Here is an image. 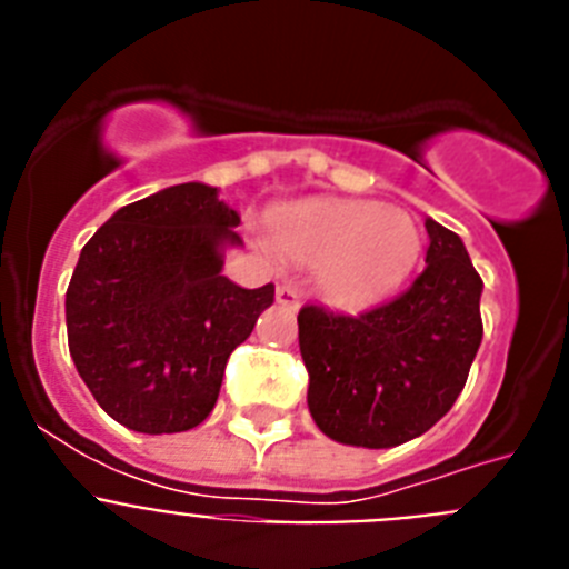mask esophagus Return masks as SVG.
Instances as JSON below:
<instances>
[{
	"label": "esophagus",
	"mask_w": 569,
	"mask_h": 569,
	"mask_svg": "<svg viewBox=\"0 0 569 569\" xmlns=\"http://www.w3.org/2000/svg\"><path fill=\"white\" fill-rule=\"evenodd\" d=\"M276 301H279V305H288V308H296V305H299V288L290 284V281H284V284L276 288Z\"/></svg>",
	"instance_id": "obj_1"
}]
</instances>
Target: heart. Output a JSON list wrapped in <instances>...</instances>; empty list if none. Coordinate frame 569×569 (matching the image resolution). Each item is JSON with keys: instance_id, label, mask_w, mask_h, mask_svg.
Returning <instances> with one entry per match:
<instances>
[{"instance_id": "heart-1", "label": "heart", "mask_w": 569, "mask_h": 569, "mask_svg": "<svg viewBox=\"0 0 569 569\" xmlns=\"http://www.w3.org/2000/svg\"><path fill=\"white\" fill-rule=\"evenodd\" d=\"M281 256L319 270L321 296L367 308L405 284L421 256V230L401 208L365 199H310L270 219Z\"/></svg>"}]
</instances>
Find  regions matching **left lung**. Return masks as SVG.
I'll list each match as a JSON object with an SVG mask.
<instances>
[{
  "instance_id": "obj_1",
  "label": "left lung",
  "mask_w": 569,
  "mask_h": 569,
  "mask_svg": "<svg viewBox=\"0 0 569 569\" xmlns=\"http://www.w3.org/2000/svg\"><path fill=\"white\" fill-rule=\"evenodd\" d=\"M430 248L413 288L361 316L321 305L299 313L308 407L328 439L405 445L427 433L465 390L481 345V284L465 241L425 219Z\"/></svg>"
}]
</instances>
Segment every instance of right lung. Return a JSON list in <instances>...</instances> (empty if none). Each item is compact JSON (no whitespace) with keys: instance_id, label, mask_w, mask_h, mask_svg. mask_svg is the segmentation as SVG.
<instances>
[{"instance_id":"add662e5","label":"right lung","mask_w":569,"mask_h":569,"mask_svg":"<svg viewBox=\"0 0 569 569\" xmlns=\"http://www.w3.org/2000/svg\"><path fill=\"white\" fill-rule=\"evenodd\" d=\"M239 222L219 188L184 182L116 210L79 253L64 296L70 359L128 430L202 425L228 356L273 305V284L222 276Z\"/></svg>"}]
</instances>
